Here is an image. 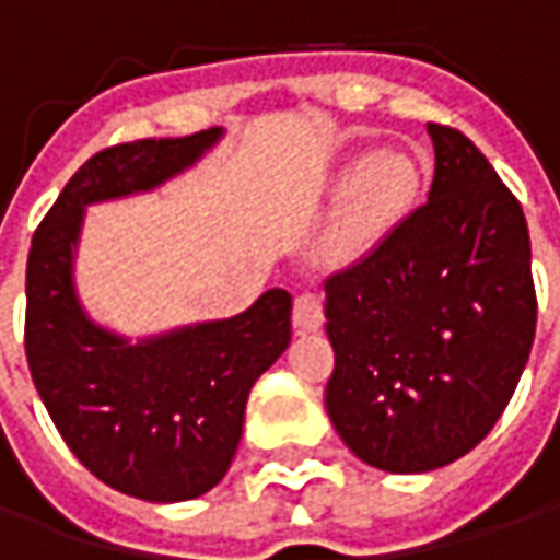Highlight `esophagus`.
Returning a JSON list of instances; mask_svg holds the SVG:
<instances>
[{"instance_id":"esophagus-1","label":"esophagus","mask_w":560,"mask_h":560,"mask_svg":"<svg viewBox=\"0 0 560 560\" xmlns=\"http://www.w3.org/2000/svg\"><path fill=\"white\" fill-rule=\"evenodd\" d=\"M324 324V305L315 293H300L293 300V329L296 332H315Z\"/></svg>"}]
</instances>
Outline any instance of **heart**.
I'll return each instance as SVG.
<instances>
[{
	"label": "heart",
	"mask_w": 560,
	"mask_h": 560,
	"mask_svg": "<svg viewBox=\"0 0 560 560\" xmlns=\"http://www.w3.org/2000/svg\"><path fill=\"white\" fill-rule=\"evenodd\" d=\"M420 164L396 149L348 161L336 179L345 200L324 240L327 260L351 264L369 255L405 219L420 191Z\"/></svg>",
	"instance_id": "obj_1"
}]
</instances>
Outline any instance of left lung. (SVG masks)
<instances>
[{
  "mask_svg": "<svg viewBox=\"0 0 560 560\" xmlns=\"http://www.w3.org/2000/svg\"><path fill=\"white\" fill-rule=\"evenodd\" d=\"M429 200L324 281L327 413L389 474L456 462L516 389L537 329L525 212L462 131L429 122Z\"/></svg>",
  "mask_w": 560,
  "mask_h": 560,
  "instance_id": "obj_1",
  "label": "left lung"
}]
</instances>
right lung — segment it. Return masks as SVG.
<instances>
[{
  "label": "right lung",
  "instance_id": "obj_1",
  "mask_svg": "<svg viewBox=\"0 0 560 560\" xmlns=\"http://www.w3.org/2000/svg\"><path fill=\"white\" fill-rule=\"evenodd\" d=\"M219 138L207 128L95 152L38 224L26 264V360L44 408L98 480L155 504L200 498L228 474L248 393L291 345V293L272 288L243 315L135 345L83 312L74 252L90 203L159 188Z\"/></svg>",
  "mask_w": 560,
  "mask_h": 560
}]
</instances>
